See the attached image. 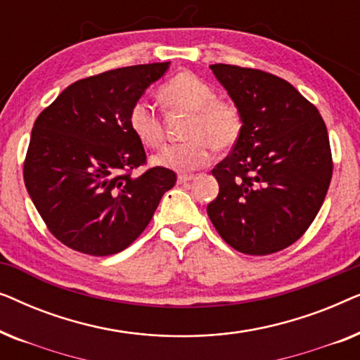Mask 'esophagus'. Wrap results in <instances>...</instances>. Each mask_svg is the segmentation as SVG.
Wrapping results in <instances>:
<instances>
[{
  "mask_svg": "<svg viewBox=\"0 0 360 360\" xmlns=\"http://www.w3.org/2000/svg\"><path fill=\"white\" fill-rule=\"evenodd\" d=\"M193 179H195L193 175H179L176 181H179V184H186V181H191Z\"/></svg>",
  "mask_w": 360,
  "mask_h": 360,
  "instance_id": "34e87169",
  "label": "esophagus"
}]
</instances>
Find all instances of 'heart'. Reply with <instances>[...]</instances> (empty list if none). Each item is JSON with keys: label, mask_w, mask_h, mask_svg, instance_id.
I'll use <instances>...</instances> for the list:
<instances>
[{"label": "heart", "mask_w": 360, "mask_h": 360, "mask_svg": "<svg viewBox=\"0 0 360 360\" xmlns=\"http://www.w3.org/2000/svg\"><path fill=\"white\" fill-rule=\"evenodd\" d=\"M159 98L172 112H191L181 144L167 146L152 157L155 165L176 172H190L208 165L213 150L228 152L238 144L244 131L240 106L229 98H219L214 86L193 72H180L165 82ZM129 129L142 146L155 149L164 142V122L146 101H136L127 115Z\"/></svg>", "instance_id": "1"}]
</instances>
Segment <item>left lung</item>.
<instances>
[{"label":"left lung","mask_w":360,"mask_h":360,"mask_svg":"<svg viewBox=\"0 0 360 360\" xmlns=\"http://www.w3.org/2000/svg\"><path fill=\"white\" fill-rule=\"evenodd\" d=\"M211 70L243 110L244 131L211 170L219 193L206 211L233 249L278 252L307 233L326 198L333 176L326 124L283 78L226 63Z\"/></svg>","instance_id":"obj_1"}]
</instances>
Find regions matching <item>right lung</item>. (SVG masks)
Segmentation results:
<instances>
[{
  "label": "right lung",
  "instance_id": "add662e5",
  "mask_svg": "<svg viewBox=\"0 0 360 360\" xmlns=\"http://www.w3.org/2000/svg\"><path fill=\"white\" fill-rule=\"evenodd\" d=\"M169 62L132 65L67 86L34 122L24 184L56 239L77 252L117 254L150 223L174 170L147 164L127 115Z\"/></svg>",
  "mask_w": 360,
  "mask_h": 360
}]
</instances>
